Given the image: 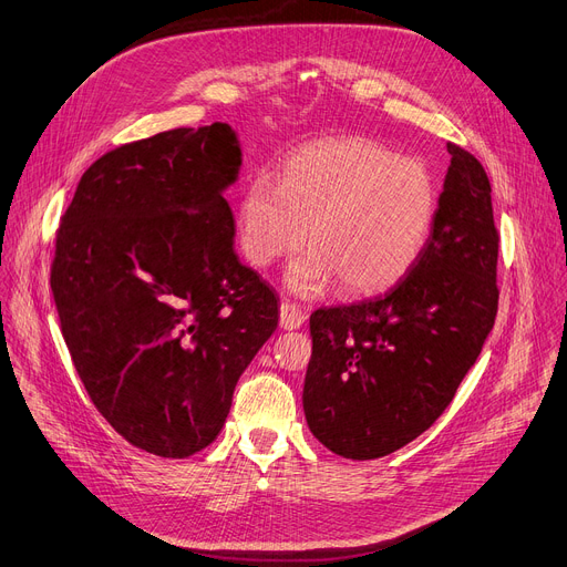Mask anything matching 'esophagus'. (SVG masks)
Instances as JSON below:
<instances>
[{"label":"esophagus","instance_id":"esophagus-1","mask_svg":"<svg viewBox=\"0 0 567 567\" xmlns=\"http://www.w3.org/2000/svg\"><path fill=\"white\" fill-rule=\"evenodd\" d=\"M303 320H306V316L297 303H289V301L280 303V327L282 329H299L303 324Z\"/></svg>","mask_w":567,"mask_h":567}]
</instances>
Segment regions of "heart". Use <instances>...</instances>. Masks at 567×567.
<instances>
[{
    "instance_id": "heart-1",
    "label": "heart",
    "mask_w": 567,
    "mask_h": 567,
    "mask_svg": "<svg viewBox=\"0 0 567 567\" xmlns=\"http://www.w3.org/2000/svg\"><path fill=\"white\" fill-rule=\"evenodd\" d=\"M434 215L436 182L423 161L348 135L306 146L278 182L251 179L240 196L238 238L259 268L306 238L310 247L287 268L295 295L318 297L339 280L343 295L369 297L411 270Z\"/></svg>"
}]
</instances>
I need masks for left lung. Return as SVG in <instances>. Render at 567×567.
<instances>
[{
	"label": "left lung",
	"mask_w": 567,
	"mask_h": 567,
	"mask_svg": "<svg viewBox=\"0 0 567 567\" xmlns=\"http://www.w3.org/2000/svg\"><path fill=\"white\" fill-rule=\"evenodd\" d=\"M430 238L383 297L310 316L303 413L350 460L394 453L453 402L497 316V228L488 175L449 142Z\"/></svg>",
	"instance_id": "8db88e82"
}]
</instances>
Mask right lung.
<instances>
[{
    "instance_id": "obj_1",
    "label": "right lung",
    "mask_w": 567,
    "mask_h": 567,
    "mask_svg": "<svg viewBox=\"0 0 567 567\" xmlns=\"http://www.w3.org/2000/svg\"><path fill=\"white\" fill-rule=\"evenodd\" d=\"M228 123L116 146L62 215L51 289L91 402L125 442L188 457L278 327V297L234 251L240 173Z\"/></svg>"
}]
</instances>
